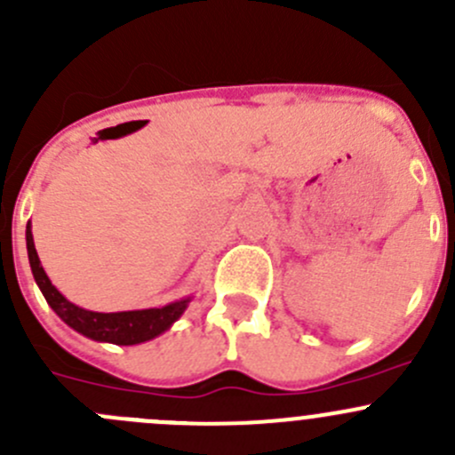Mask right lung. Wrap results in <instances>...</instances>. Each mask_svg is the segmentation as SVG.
Here are the masks:
<instances>
[{"label": "right lung", "mask_w": 455, "mask_h": 455, "mask_svg": "<svg viewBox=\"0 0 455 455\" xmlns=\"http://www.w3.org/2000/svg\"><path fill=\"white\" fill-rule=\"evenodd\" d=\"M26 246H28V259L35 282L39 283L50 308L61 316L70 328L94 339V341H108L116 343V346H134V343L149 341V339L163 334L178 316L185 313L187 301H176V304H169L164 308L130 310V313H92V310H84L79 306L70 304L52 286L45 270L41 268L39 255H36L35 242H32L30 224L26 227Z\"/></svg>", "instance_id": "1"}]
</instances>
